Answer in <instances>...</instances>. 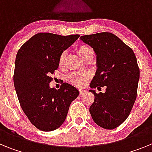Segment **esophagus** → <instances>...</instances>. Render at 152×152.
Wrapping results in <instances>:
<instances>
[{
    "mask_svg": "<svg viewBox=\"0 0 152 152\" xmlns=\"http://www.w3.org/2000/svg\"><path fill=\"white\" fill-rule=\"evenodd\" d=\"M85 90H83V89H80L79 90V92H80V95H83V94L85 93Z\"/></svg>",
    "mask_w": 152,
    "mask_h": 152,
    "instance_id": "1",
    "label": "esophagus"
}]
</instances>
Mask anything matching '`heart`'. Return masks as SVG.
I'll return each instance as SVG.
<instances>
[{
    "label": "heart",
    "instance_id": "1",
    "mask_svg": "<svg viewBox=\"0 0 152 152\" xmlns=\"http://www.w3.org/2000/svg\"><path fill=\"white\" fill-rule=\"evenodd\" d=\"M77 51L79 56L83 60L86 59L87 58L90 57V56H94V49L87 44L79 45ZM64 59H65V53L62 52L61 56H59V59H58V64H59L60 66H63L64 63ZM88 79H89L88 74L83 73V72H75V73L69 75L67 77V80L70 84L77 86V87H83L87 83Z\"/></svg>",
    "mask_w": 152,
    "mask_h": 152
}]
</instances>
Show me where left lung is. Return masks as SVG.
Segmentation results:
<instances>
[{"mask_svg": "<svg viewBox=\"0 0 152 152\" xmlns=\"http://www.w3.org/2000/svg\"><path fill=\"white\" fill-rule=\"evenodd\" d=\"M80 39L96 54L97 70L91 88L105 87V93L94 95L90 107L94 121L100 127L113 129L127 119L137 97L139 68L132 49L109 32L84 35Z\"/></svg>", "mask_w": 152, "mask_h": 152, "instance_id": "left-lung-1", "label": "left lung"}]
</instances>
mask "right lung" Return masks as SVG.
<instances>
[{
	"label": "right lung",
	"mask_w": 152,
	"mask_h": 152,
	"mask_svg": "<svg viewBox=\"0 0 152 152\" xmlns=\"http://www.w3.org/2000/svg\"><path fill=\"white\" fill-rule=\"evenodd\" d=\"M39 33L18 50L13 83L20 107L30 123L42 131H53L66 119L70 104L79 91L68 83L49 88L51 75L58 68L59 56L79 37Z\"/></svg>",
	"instance_id": "obj_1"
}]
</instances>
